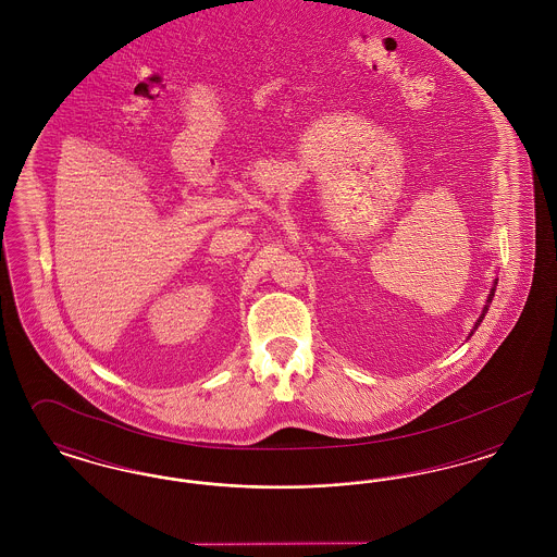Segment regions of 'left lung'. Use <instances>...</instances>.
<instances>
[{
  "mask_svg": "<svg viewBox=\"0 0 557 557\" xmlns=\"http://www.w3.org/2000/svg\"><path fill=\"white\" fill-rule=\"evenodd\" d=\"M497 282H499V280H495V282H493V288H491V294H488V298H486V305H484V309H482V315H480V318L476 319V323H474V327H472V332L468 334V338H466V341H470V338L474 336V332H476L478 325L482 323V319H484V315H486V311H488V307H491V302H493V296H495V288H497Z\"/></svg>",
  "mask_w": 557,
  "mask_h": 557,
  "instance_id": "left-lung-1",
  "label": "left lung"
}]
</instances>
